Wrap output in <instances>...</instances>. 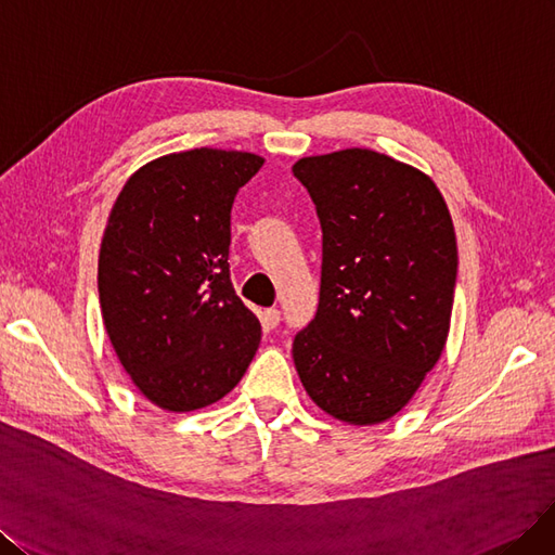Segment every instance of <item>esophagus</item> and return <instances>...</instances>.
Instances as JSON below:
<instances>
[{
	"mask_svg": "<svg viewBox=\"0 0 555 555\" xmlns=\"http://www.w3.org/2000/svg\"><path fill=\"white\" fill-rule=\"evenodd\" d=\"M279 320H281L279 309H264V311H262V325H264L267 330H274V327L279 325Z\"/></svg>",
	"mask_w": 555,
	"mask_h": 555,
	"instance_id": "34e87169",
	"label": "esophagus"
}]
</instances>
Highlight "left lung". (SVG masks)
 I'll return each instance as SVG.
<instances>
[{"instance_id":"8db88e82","label":"left lung","mask_w":555,"mask_h":555,"mask_svg":"<svg viewBox=\"0 0 555 555\" xmlns=\"http://www.w3.org/2000/svg\"><path fill=\"white\" fill-rule=\"evenodd\" d=\"M323 228L315 318L293 360L311 401L338 422H387L447 344L456 285L450 209L426 172L373 150L293 166Z\"/></svg>"}]
</instances>
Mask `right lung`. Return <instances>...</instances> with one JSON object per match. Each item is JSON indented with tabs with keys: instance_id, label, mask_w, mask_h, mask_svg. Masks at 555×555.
<instances>
[{
	"instance_id": "add662e5",
	"label": "right lung",
	"mask_w": 555,
	"mask_h": 555,
	"mask_svg": "<svg viewBox=\"0 0 555 555\" xmlns=\"http://www.w3.org/2000/svg\"><path fill=\"white\" fill-rule=\"evenodd\" d=\"M262 164L214 147L158 156L129 177L105 223L103 327L140 395L168 413L221 401L260 346L228 254L232 203Z\"/></svg>"
}]
</instances>
